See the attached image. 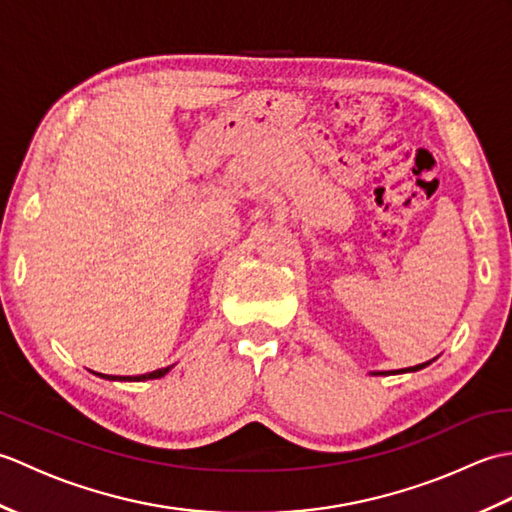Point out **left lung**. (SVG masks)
I'll list each match as a JSON object with an SVG mask.
<instances>
[{"label": "left lung", "mask_w": 512, "mask_h": 512, "mask_svg": "<svg viewBox=\"0 0 512 512\" xmlns=\"http://www.w3.org/2000/svg\"><path fill=\"white\" fill-rule=\"evenodd\" d=\"M431 361H427V363H422V365H416V367H405V369H396V372H376V374H405V372H418V369H422V367H427Z\"/></svg>", "instance_id": "8db88e82"}]
</instances>
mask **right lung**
Masks as SVG:
<instances>
[{
    "instance_id": "right-lung-1",
    "label": "right lung",
    "mask_w": 512,
    "mask_h": 512,
    "mask_svg": "<svg viewBox=\"0 0 512 512\" xmlns=\"http://www.w3.org/2000/svg\"><path fill=\"white\" fill-rule=\"evenodd\" d=\"M173 365H169V367H162V369H156V372H149V374H140V376H107V374H99L101 378H107V380H151V378H162L165 376L169 369H171ZM96 374V372H94Z\"/></svg>"
}]
</instances>
